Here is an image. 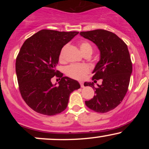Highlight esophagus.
<instances>
[{"label":"esophagus","instance_id":"1","mask_svg":"<svg viewBox=\"0 0 149 149\" xmlns=\"http://www.w3.org/2000/svg\"><path fill=\"white\" fill-rule=\"evenodd\" d=\"M80 84L81 88H84V83H83V82H80Z\"/></svg>","mask_w":149,"mask_h":149}]
</instances>
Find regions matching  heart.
Masks as SVG:
<instances>
[{
	"instance_id": "heart-1",
	"label": "heart",
	"mask_w": 149,
	"mask_h": 149,
	"mask_svg": "<svg viewBox=\"0 0 149 149\" xmlns=\"http://www.w3.org/2000/svg\"><path fill=\"white\" fill-rule=\"evenodd\" d=\"M80 49L83 54H87V53H92V46L90 42L83 41L80 43ZM66 46L65 45L61 49L60 52L59 54V60L60 61H64V50ZM90 72V67L87 64H73L69 66H66L65 69V73L70 78H73L75 80H84L86 78L87 75Z\"/></svg>"
}]
</instances>
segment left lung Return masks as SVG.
<instances>
[{"mask_svg":"<svg viewBox=\"0 0 149 149\" xmlns=\"http://www.w3.org/2000/svg\"><path fill=\"white\" fill-rule=\"evenodd\" d=\"M80 35L91 40L100 50V60L93 73L92 80L102 79V84L93 86V83H84L95 90V95L85 104L97 113H107L117 107L127 93L132 64L127 46L115 33L104 29L81 31Z\"/></svg>","mask_w":149,"mask_h":149,"instance_id":"obj_1","label":"left lung"}]
</instances>
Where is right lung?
Wrapping results in <instances>:
<instances>
[{
    "label": "right lung",
    "instance_id": "1",
    "mask_svg": "<svg viewBox=\"0 0 149 149\" xmlns=\"http://www.w3.org/2000/svg\"><path fill=\"white\" fill-rule=\"evenodd\" d=\"M78 33L42 29L22 45L15 64L19 90L36 112L46 116L60 113L67 107L70 94L80 88L78 81L63 77L55 69L63 46ZM54 75L61 78L57 86L51 82Z\"/></svg>",
    "mask_w": 149,
    "mask_h": 149
}]
</instances>
